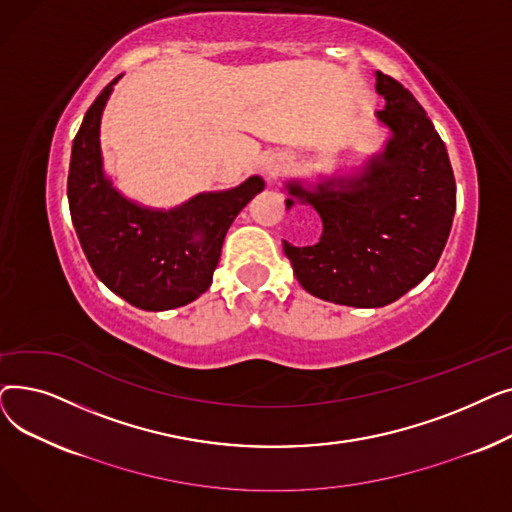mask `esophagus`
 <instances>
[{"label":"esophagus","instance_id":"34e87169","mask_svg":"<svg viewBox=\"0 0 512 512\" xmlns=\"http://www.w3.org/2000/svg\"><path fill=\"white\" fill-rule=\"evenodd\" d=\"M284 166H286V157L280 155V153H274V155H267V157L263 159L261 172H263V176H265L267 180H274V178L284 170Z\"/></svg>","mask_w":512,"mask_h":512}]
</instances>
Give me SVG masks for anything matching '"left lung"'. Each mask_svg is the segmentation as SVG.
Segmentation results:
<instances>
[{
    "instance_id": "left-lung-1",
    "label": "left lung",
    "mask_w": 512,
    "mask_h": 512,
    "mask_svg": "<svg viewBox=\"0 0 512 512\" xmlns=\"http://www.w3.org/2000/svg\"><path fill=\"white\" fill-rule=\"evenodd\" d=\"M375 80L386 99L378 118L392 139L357 178L319 182L313 193L288 182L292 197L317 209L324 232L313 247L282 242L307 292L361 309L394 303L434 270L456 209L452 166L432 120L398 80L384 72Z\"/></svg>"
}]
</instances>
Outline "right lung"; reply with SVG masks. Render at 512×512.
<instances>
[{
  "label": "right lung",
  "instance_id": "add662e5",
  "mask_svg": "<svg viewBox=\"0 0 512 512\" xmlns=\"http://www.w3.org/2000/svg\"><path fill=\"white\" fill-rule=\"evenodd\" d=\"M112 85L93 101L72 143V224L95 276L118 297L145 311L182 307L211 286L230 224L265 184L251 176L232 191L203 193L170 211L126 201L101 166L99 122Z\"/></svg>",
  "mask_w": 512,
  "mask_h": 512
}]
</instances>
